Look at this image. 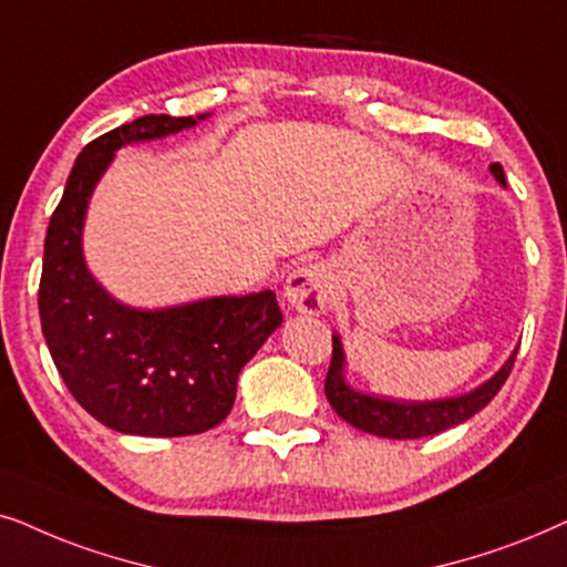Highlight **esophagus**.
I'll return each instance as SVG.
<instances>
[{
	"label": "esophagus",
	"mask_w": 567,
	"mask_h": 567,
	"mask_svg": "<svg viewBox=\"0 0 567 567\" xmlns=\"http://www.w3.org/2000/svg\"><path fill=\"white\" fill-rule=\"evenodd\" d=\"M285 300L298 313L319 316L331 303V271L323 264H303L285 279Z\"/></svg>",
	"instance_id": "1"
}]
</instances>
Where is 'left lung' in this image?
I'll use <instances>...</instances> for the list:
<instances>
[{
  "instance_id": "obj_1",
  "label": "left lung",
  "mask_w": 567,
  "mask_h": 567,
  "mask_svg": "<svg viewBox=\"0 0 567 567\" xmlns=\"http://www.w3.org/2000/svg\"><path fill=\"white\" fill-rule=\"evenodd\" d=\"M489 173H493L497 184L505 186V173L501 163L489 165ZM331 339H334V352H331L327 386H323L331 410H334L344 422H350L352 427L362 430V433H371L379 437H396V441L443 433V430L462 425V422L470 420L472 414L485 410V406L493 402L497 391H501L505 379H508L513 360H516L518 352L516 347V350L508 354V360H505L485 383L466 391V394L433 399V402H406V399H389L350 386V381H347V354L342 337L334 331Z\"/></svg>"
}]
</instances>
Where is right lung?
I'll list each match as a JSON object with an SVG mask.
<instances>
[{"label": "right lung", "instance_id": "obj_1", "mask_svg": "<svg viewBox=\"0 0 567 567\" xmlns=\"http://www.w3.org/2000/svg\"><path fill=\"white\" fill-rule=\"evenodd\" d=\"M205 118L209 113H153L90 142L47 230L38 290L43 337L72 396L116 433L178 437L220 425L244 365L282 323L271 290L130 306L113 298L85 261L90 199L118 150L173 137Z\"/></svg>", "mask_w": 567, "mask_h": 567}]
</instances>
